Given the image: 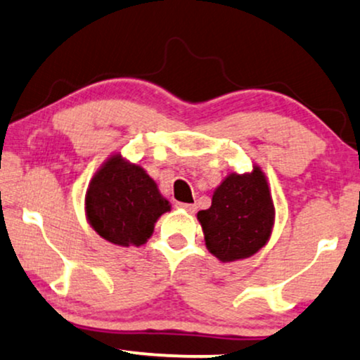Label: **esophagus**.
I'll list each match as a JSON object with an SVG mask.
<instances>
[{
  "label": "esophagus",
  "instance_id": "1",
  "mask_svg": "<svg viewBox=\"0 0 360 360\" xmlns=\"http://www.w3.org/2000/svg\"><path fill=\"white\" fill-rule=\"evenodd\" d=\"M177 207H181V209H184V211H188V212H191V214H194L195 212V204H184V202H179L177 204Z\"/></svg>",
  "mask_w": 360,
  "mask_h": 360
}]
</instances>
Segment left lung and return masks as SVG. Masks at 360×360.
<instances>
[{
    "mask_svg": "<svg viewBox=\"0 0 360 360\" xmlns=\"http://www.w3.org/2000/svg\"><path fill=\"white\" fill-rule=\"evenodd\" d=\"M207 249L222 262L256 254L269 239L274 204L259 167L249 174H229L214 191L212 204L198 212Z\"/></svg>",
    "mask_w": 360,
    "mask_h": 360,
    "instance_id": "8db88e82",
    "label": "left lung"
}]
</instances>
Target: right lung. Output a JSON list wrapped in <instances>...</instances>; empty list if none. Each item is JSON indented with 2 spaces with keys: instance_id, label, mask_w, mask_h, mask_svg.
Wrapping results in <instances>:
<instances>
[{
  "instance_id": "right-lung-1",
  "label": "right lung",
  "mask_w": 360,
  "mask_h": 360,
  "mask_svg": "<svg viewBox=\"0 0 360 360\" xmlns=\"http://www.w3.org/2000/svg\"><path fill=\"white\" fill-rule=\"evenodd\" d=\"M169 202L138 165L112 156L94 174L86 193L89 224L103 239L117 245H141L151 238L154 222Z\"/></svg>"
}]
</instances>
